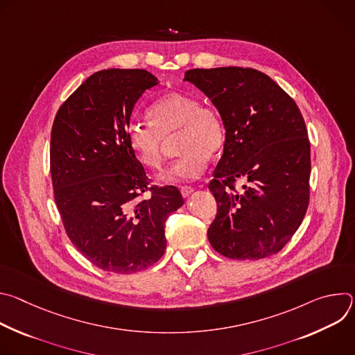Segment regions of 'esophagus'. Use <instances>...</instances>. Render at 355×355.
<instances>
[{"mask_svg":"<svg viewBox=\"0 0 355 355\" xmlns=\"http://www.w3.org/2000/svg\"><path fill=\"white\" fill-rule=\"evenodd\" d=\"M180 191H181V195L184 198H188L192 192H193V188L192 187H188V185H184V187H180Z\"/></svg>","mask_w":355,"mask_h":355,"instance_id":"1","label":"esophagus"}]
</instances>
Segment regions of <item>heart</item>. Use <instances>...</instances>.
<instances>
[{"mask_svg":"<svg viewBox=\"0 0 355 355\" xmlns=\"http://www.w3.org/2000/svg\"><path fill=\"white\" fill-rule=\"evenodd\" d=\"M150 123H130L128 141L137 160L147 168L160 170L166 159L167 140L177 135L175 146L182 156L164 173V182L199 178L205 173L208 159L220 153L226 129L218 110L200 105L196 96L171 92L147 111Z\"/></svg>","mask_w":355,"mask_h":355,"instance_id":"b5f03b06","label":"heart"}]
</instances>
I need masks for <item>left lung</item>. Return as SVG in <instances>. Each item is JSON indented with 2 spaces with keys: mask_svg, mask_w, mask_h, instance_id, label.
Listing matches in <instances>:
<instances>
[{
  "mask_svg": "<svg viewBox=\"0 0 355 355\" xmlns=\"http://www.w3.org/2000/svg\"><path fill=\"white\" fill-rule=\"evenodd\" d=\"M184 81L219 111L226 140L209 191L218 214L211 245L232 260L277 254L309 204L311 143L295 101L267 74L243 67L193 69ZM245 184L236 190L234 182Z\"/></svg>",
  "mask_w": 355,
  "mask_h": 355,
  "instance_id": "8db88e82",
  "label": "left lung"
}]
</instances>
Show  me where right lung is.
Here are the masks:
<instances>
[{"label":"right lung","mask_w":355,"mask_h":355,"mask_svg":"<svg viewBox=\"0 0 355 355\" xmlns=\"http://www.w3.org/2000/svg\"><path fill=\"white\" fill-rule=\"evenodd\" d=\"M159 80L140 69L89 76L58 111L50 136V174L64 229L98 268L133 274L157 263L164 223L184 205L178 188L148 187L128 141L135 104ZM150 190L148 198H140Z\"/></svg>","instance_id":"add662e5"}]
</instances>
